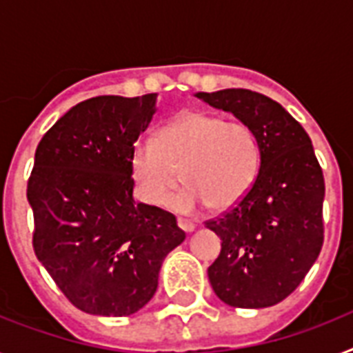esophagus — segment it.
Returning <instances> with one entry per match:
<instances>
[{
    "mask_svg": "<svg viewBox=\"0 0 353 353\" xmlns=\"http://www.w3.org/2000/svg\"><path fill=\"white\" fill-rule=\"evenodd\" d=\"M177 225H179V229H181V231H185V232H192L194 231L192 221L183 220V218H177Z\"/></svg>",
    "mask_w": 353,
    "mask_h": 353,
    "instance_id": "esophagus-1",
    "label": "esophagus"
}]
</instances>
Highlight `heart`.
<instances>
[{
    "instance_id": "obj_1",
    "label": "heart",
    "mask_w": 353,
    "mask_h": 353,
    "mask_svg": "<svg viewBox=\"0 0 353 353\" xmlns=\"http://www.w3.org/2000/svg\"><path fill=\"white\" fill-rule=\"evenodd\" d=\"M260 163L262 146L254 128L209 112L181 113L161 130L157 141L139 139L130 155L133 179L146 203L163 207L179 179L187 183L172 199L179 212H192L203 203L216 212L229 210L252 188Z\"/></svg>"
}]
</instances>
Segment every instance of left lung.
I'll use <instances>...</instances> for the list:
<instances>
[{"mask_svg":"<svg viewBox=\"0 0 353 353\" xmlns=\"http://www.w3.org/2000/svg\"><path fill=\"white\" fill-rule=\"evenodd\" d=\"M198 97L251 124L262 146L245 198L205 221L221 238L210 285L232 307L274 306L299 288L323 249V168L306 130L273 99L251 90Z\"/></svg>","mask_w":353,"mask_h":353,"instance_id":"1","label":"left lung"}]
</instances>
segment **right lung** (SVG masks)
Here are the masks:
<instances>
[{"label": "right lung", "instance_id": "add662e5", "mask_svg": "<svg viewBox=\"0 0 353 353\" xmlns=\"http://www.w3.org/2000/svg\"><path fill=\"white\" fill-rule=\"evenodd\" d=\"M155 99H88L58 119L36 148L27 181L32 247L80 312H139L157 290L165 256L185 240L172 212L132 198L130 155Z\"/></svg>", "mask_w": 353, "mask_h": 353}]
</instances>
